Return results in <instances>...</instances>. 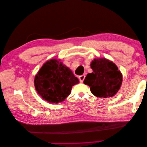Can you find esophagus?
Here are the masks:
<instances>
[{"instance_id":"obj_1","label":"esophagus","mask_w":147,"mask_h":147,"mask_svg":"<svg viewBox=\"0 0 147 147\" xmlns=\"http://www.w3.org/2000/svg\"><path fill=\"white\" fill-rule=\"evenodd\" d=\"M84 78H85V75H80V76H79L78 78H79L80 82L82 83L84 80Z\"/></svg>"}]
</instances>
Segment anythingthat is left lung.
<instances>
[{
  "mask_svg": "<svg viewBox=\"0 0 147 147\" xmlns=\"http://www.w3.org/2000/svg\"><path fill=\"white\" fill-rule=\"evenodd\" d=\"M90 65L93 72L87 74L83 83L90 86L92 94L104 98L116 94L123 81L118 67L105 58L94 59Z\"/></svg>",
  "mask_w": 147,
  "mask_h": 147,
  "instance_id": "8db88e82",
  "label": "left lung"
}]
</instances>
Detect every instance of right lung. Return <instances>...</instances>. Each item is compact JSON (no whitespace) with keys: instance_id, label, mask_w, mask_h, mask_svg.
<instances>
[{"instance_id":"add662e5","label":"right lung","mask_w":147,"mask_h":147,"mask_svg":"<svg viewBox=\"0 0 147 147\" xmlns=\"http://www.w3.org/2000/svg\"><path fill=\"white\" fill-rule=\"evenodd\" d=\"M79 83L69 68L57 59L47 61L34 79L35 90L42 98L57 104L70 94L72 88Z\"/></svg>"}]
</instances>
